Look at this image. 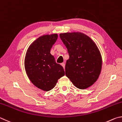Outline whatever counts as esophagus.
<instances>
[{
  "label": "esophagus",
  "instance_id": "1",
  "mask_svg": "<svg viewBox=\"0 0 122 122\" xmlns=\"http://www.w3.org/2000/svg\"><path fill=\"white\" fill-rule=\"evenodd\" d=\"M61 66H62L63 67V68H64V69L65 70V63H62L61 64Z\"/></svg>",
  "mask_w": 122,
  "mask_h": 122
}]
</instances>
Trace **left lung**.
Wrapping results in <instances>:
<instances>
[{"label":"left lung","instance_id":"obj_1","mask_svg":"<svg viewBox=\"0 0 122 122\" xmlns=\"http://www.w3.org/2000/svg\"><path fill=\"white\" fill-rule=\"evenodd\" d=\"M69 55L65 65V75L78 88L86 89L99 78L102 68V57L97 45L81 33L59 35Z\"/></svg>","mask_w":122,"mask_h":122}]
</instances>
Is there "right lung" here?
Listing matches in <instances>:
<instances>
[{"label": "right lung", "mask_w": 122, "mask_h": 122, "mask_svg": "<svg viewBox=\"0 0 122 122\" xmlns=\"http://www.w3.org/2000/svg\"><path fill=\"white\" fill-rule=\"evenodd\" d=\"M58 38L57 34L41 36L29 46L25 60L26 73L37 88L49 91L65 75L61 66L56 63L50 50Z\"/></svg>", "instance_id": "1"}]
</instances>
